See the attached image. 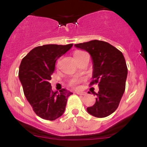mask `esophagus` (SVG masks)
I'll list each match as a JSON object with an SVG mask.
<instances>
[{
    "label": "esophagus",
    "instance_id": "obj_1",
    "mask_svg": "<svg viewBox=\"0 0 147 147\" xmlns=\"http://www.w3.org/2000/svg\"><path fill=\"white\" fill-rule=\"evenodd\" d=\"M76 94H78V95H81V96H85L86 95V92H76Z\"/></svg>",
    "mask_w": 147,
    "mask_h": 147
}]
</instances>
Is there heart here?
<instances>
[{"label": "heart", "mask_w": 147, "mask_h": 147, "mask_svg": "<svg viewBox=\"0 0 147 147\" xmlns=\"http://www.w3.org/2000/svg\"><path fill=\"white\" fill-rule=\"evenodd\" d=\"M84 52L83 51H76L74 53V56H75V58H78L80 55H81V54L84 53ZM84 80H78V79H73V80H71L70 82H69V85L71 86H72V87H77V86L79 84H80L81 82H82Z\"/></svg>", "instance_id": "obj_1"}]
</instances>
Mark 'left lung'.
Listing matches in <instances>:
<instances>
[{
    "mask_svg": "<svg viewBox=\"0 0 147 147\" xmlns=\"http://www.w3.org/2000/svg\"><path fill=\"white\" fill-rule=\"evenodd\" d=\"M75 46L92 56L94 70L90 85L97 84L99 88L96 103L86 111L96 118L109 116L118 109L125 89L127 67L124 56L106 41L92 40Z\"/></svg>",
    "mask_w": 147,
    "mask_h": 147,
    "instance_id": "left-lung-1",
    "label": "left lung"
}]
</instances>
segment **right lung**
Wrapping results in <instances>:
<instances>
[{"instance_id":"right-lung-1","label":"right lung","mask_w":147,"mask_h":147,"mask_svg":"<svg viewBox=\"0 0 147 147\" xmlns=\"http://www.w3.org/2000/svg\"><path fill=\"white\" fill-rule=\"evenodd\" d=\"M73 44H47L37 46L29 51L20 65L19 79L24 94L35 113L40 118L54 120L65 109L67 98L72 94L65 89L53 92L49 80L58 58Z\"/></svg>"}]
</instances>
